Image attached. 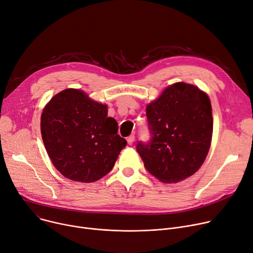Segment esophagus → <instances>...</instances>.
<instances>
[{"instance_id": "esophagus-1", "label": "esophagus", "mask_w": 253, "mask_h": 253, "mask_svg": "<svg viewBox=\"0 0 253 253\" xmlns=\"http://www.w3.org/2000/svg\"><path fill=\"white\" fill-rule=\"evenodd\" d=\"M126 141H127V144H128V145H132V143L135 142V136H133V135L128 136L127 139H126Z\"/></svg>"}]
</instances>
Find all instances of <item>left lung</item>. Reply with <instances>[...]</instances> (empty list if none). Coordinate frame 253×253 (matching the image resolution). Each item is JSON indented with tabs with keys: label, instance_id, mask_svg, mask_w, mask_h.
Segmentation results:
<instances>
[{
	"label": "left lung",
	"instance_id": "obj_1",
	"mask_svg": "<svg viewBox=\"0 0 253 253\" xmlns=\"http://www.w3.org/2000/svg\"><path fill=\"white\" fill-rule=\"evenodd\" d=\"M151 138L136 149L146 169L163 183L194 174L209 153L212 137L211 100L195 85L176 83L146 108Z\"/></svg>",
	"mask_w": 253,
	"mask_h": 253
}]
</instances>
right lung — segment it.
I'll use <instances>...</instances> for the list:
<instances>
[{
	"label": "right lung",
	"instance_id": "right-lung-1",
	"mask_svg": "<svg viewBox=\"0 0 253 253\" xmlns=\"http://www.w3.org/2000/svg\"><path fill=\"white\" fill-rule=\"evenodd\" d=\"M107 106L83 91L67 88L54 96L41 117L42 138L54 167L76 182L93 183L114 167L126 141L107 116Z\"/></svg>",
	"mask_w": 253,
	"mask_h": 253
}]
</instances>
